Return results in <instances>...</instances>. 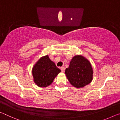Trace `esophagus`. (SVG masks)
Listing matches in <instances>:
<instances>
[{
	"instance_id": "1",
	"label": "esophagus",
	"mask_w": 120,
	"mask_h": 120,
	"mask_svg": "<svg viewBox=\"0 0 120 120\" xmlns=\"http://www.w3.org/2000/svg\"><path fill=\"white\" fill-rule=\"evenodd\" d=\"M60 69H61V70L62 72H64L65 70V68L64 67H61Z\"/></svg>"
}]
</instances>
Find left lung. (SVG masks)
Masks as SVG:
<instances>
[{"label": "left lung", "instance_id": "obj_1", "mask_svg": "<svg viewBox=\"0 0 120 120\" xmlns=\"http://www.w3.org/2000/svg\"><path fill=\"white\" fill-rule=\"evenodd\" d=\"M93 68L90 63L84 56H76L71 60L65 74L69 82L76 88L84 87L93 79Z\"/></svg>", "mask_w": 120, "mask_h": 120}]
</instances>
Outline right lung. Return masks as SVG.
<instances>
[{
    "label": "right lung",
    "mask_w": 120,
    "mask_h": 120,
    "mask_svg": "<svg viewBox=\"0 0 120 120\" xmlns=\"http://www.w3.org/2000/svg\"><path fill=\"white\" fill-rule=\"evenodd\" d=\"M61 70L48 56L41 58L32 69L34 82L38 86L46 87L52 84Z\"/></svg>",
    "instance_id": "right-lung-1"
}]
</instances>
